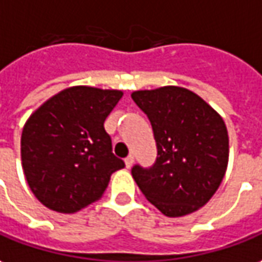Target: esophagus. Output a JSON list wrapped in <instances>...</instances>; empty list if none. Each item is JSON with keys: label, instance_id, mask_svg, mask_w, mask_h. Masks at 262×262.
Listing matches in <instances>:
<instances>
[{"label": "esophagus", "instance_id": "34e87169", "mask_svg": "<svg viewBox=\"0 0 262 262\" xmlns=\"http://www.w3.org/2000/svg\"><path fill=\"white\" fill-rule=\"evenodd\" d=\"M133 164H134V155H128L127 158H125V167H127V168H131Z\"/></svg>", "mask_w": 262, "mask_h": 262}]
</instances>
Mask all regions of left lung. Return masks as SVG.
I'll return each mask as SVG.
<instances>
[{
	"mask_svg": "<svg viewBox=\"0 0 262 262\" xmlns=\"http://www.w3.org/2000/svg\"><path fill=\"white\" fill-rule=\"evenodd\" d=\"M131 97L147 114L157 142L154 164L131 169L137 185L167 217L201 208L218 189L228 164L224 120L181 86L135 91Z\"/></svg>",
	"mask_w": 262,
	"mask_h": 262,
	"instance_id": "8db88e82",
	"label": "left lung"
}]
</instances>
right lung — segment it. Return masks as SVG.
Listing matches in <instances>:
<instances>
[{
	"label": "right lung",
	"mask_w": 262,
	"mask_h": 262,
	"mask_svg": "<svg viewBox=\"0 0 262 262\" xmlns=\"http://www.w3.org/2000/svg\"><path fill=\"white\" fill-rule=\"evenodd\" d=\"M122 97L117 90L71 86L25 122L21 161L27 183L47 208L77 212L97 201L110 177L125 167L113 154L104 121Z\"/></svg>",
	"instance_id": "obj_1"
}]
</instances>
